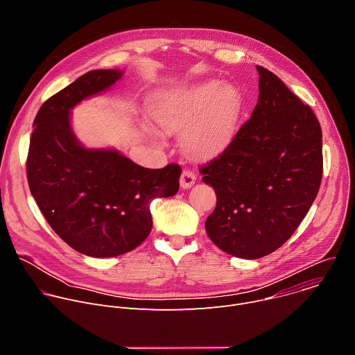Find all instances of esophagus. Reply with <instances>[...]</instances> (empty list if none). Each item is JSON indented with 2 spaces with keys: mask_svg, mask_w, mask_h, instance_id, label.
<instances>
[{
  "mask_svg": "<svg viewBox=\"0 0 355 355\" xmlns=\"http://www.w3.org/2000/svg\"><path fill=\"white\" fill-rule=\"evenodd\" d=\"M196 181V174L195 171L189 170V168H184L181 177H180V185L184 188V189H188L191 188Z\"/></svg>",
  "mask_w": 355,
  "mask_h": 355,
  "instance_id": "obj_1",
  "label": "esophagus"
}]
</instances>
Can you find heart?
Segmentation results:
<instances>
[{"mask_svg":"<svg viewBox=\"0 0 355 355\" xmlns=\"http://www.w3.org/2000/svg\"><path fill=\"white\" fill-rule=\"evenodd\" d=\"M240 108L241 96L234 87L209 80L163 96L153 119L167 133L187 128L184 148L195 157H209L230 139Z\"/></svg>","mask_w":355,"mask_h":355,"instance_id":"b5f03b06","label":"heart"}]
</instances>
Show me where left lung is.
Instances as JSON below:
<instances>
[{"label": "left lung", "mask_w": 355, "mask_h": 355, "mask_svg": "<svg viewBox=\"0 0 355 355\" xmlns=\"http://www.w3.org/2000/svg\"><path fill=\"white\" fill-rule=\"evenodd\" d=\"M259 103L222 153L200 167L216 192L205 223L230 256L256 260L297 229L319 192L322 129L309 105L270 70L257 66Z\"/></svg>", "instance_id": "1"}]
</instances>
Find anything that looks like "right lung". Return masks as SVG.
Returning <instances> with one entry per match:
<instances>
[{
  "label": "right lung",
  "mask_w": 355,
  "mask_h": 355,
  "mask_svg": "<svg viewBox=\"0 0 355 355\" xmlns=\"http://www.w3.org/2000/svg\"><path fill=\"white\" fill-rule=\"evenodd\" d=\"M119 70H92L40 107L29 143L32 196L58 236L81 254L107 259L132 251L150 234V202L180 188L181 167L144 168L114 148H87L71 129L70 111L111 88Z\"/></svg>",
  "instance_id": "1"
}]
</instances>
